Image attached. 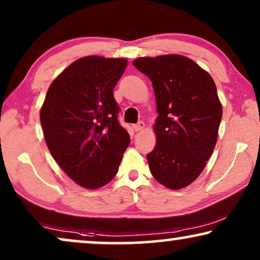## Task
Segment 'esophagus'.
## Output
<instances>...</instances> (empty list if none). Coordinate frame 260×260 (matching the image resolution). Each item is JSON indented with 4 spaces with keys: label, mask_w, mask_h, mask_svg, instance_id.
I'll list each match as a JSON object with an SVG mask.
<instances>
[{
    "label": "esophagus",
    "mask_w": 260,
    "mask_h": 260,
    "mask_svg": "<svg viewBox=\"0 0 260 260\" xmlns=\"http://www.w3.org/2000/svg\"><path fill=\"white\" fill-rule=\"evenodd\" d=\"M145 127V123L144 122H138L137 124H135L134 129L135 131H142Z\"/></svg>",
    "instance_id": "1"
}]
</instances>
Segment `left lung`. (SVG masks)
Returning a JSON list of instances; mask_svg holds the SVG:
<instances>
[{
  "label": "left lung",
  "mask_w": 260,
  "mask_h": 260,
  "mask_svg": "<svg viewBox=\"0 0 260 260\" xmlns=\"http://www.w3.org/2000/svg\"><path fill=\"white\" fill-rule=\"evenodd\" d=\"M134 66L150 78L157 118L156 144L147 155L152 176L177 190L200 175L218 140L222 106L207 71L180 54L135 59Z\"/></svg>",
  "instance_id": "8db88e82"
}]
</instances>
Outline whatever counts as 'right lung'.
Segmentation results:
<instances>
[{
  "instance_id": "right-lung-1",
  "label": "right lung",
  "mask_w": 260,
  "mask_h": 260,
  "mask_svg": "<svg viewBox=\"0 0 260 260\" xmlns=\"http://www.w3.org/2000/svg\"><path fill=\"white\" fill-rule=\"evenodd\" d=\"M126 65L124 58L78 59L52 81L41 106L42 130L53 158L86 189H98L115 177L130 143L113 98Z\"/></svg>"
}]
</instances>
